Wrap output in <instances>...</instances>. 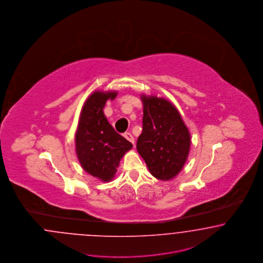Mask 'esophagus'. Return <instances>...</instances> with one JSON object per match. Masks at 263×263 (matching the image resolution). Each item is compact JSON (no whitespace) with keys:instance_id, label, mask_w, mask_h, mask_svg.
Returning <instances> with one entry per match:
<instances>
[{"instance_id":"esophagus-1","label":"esophagus","mask_w":263,"mask_h":263,"mask_svg":"<svg viewBox=\"0 0 263 263\" xmlns=\"http://www.w3.org/2000/svg\"><path fill=\"white\" fill-rule=\"evenodd\" d=\"M124 137L128 140L130 143H133V144H135V138H134V136L133 135L130 134V133H125L124 134Z\"/></svg>"}]
</instances>
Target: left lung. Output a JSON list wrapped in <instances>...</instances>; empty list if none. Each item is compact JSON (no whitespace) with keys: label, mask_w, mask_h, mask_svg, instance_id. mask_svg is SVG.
I'll use <instances>...</instances> for the list:
<instances>
[{"label":"left lung","mask_w":263,"mask_h":263,"mask_svg":"<svg viewBox=\"0 0 263 263\" xmlns=\"http://www.w3.org/2000/svg\"><path fill=\"white\" fill-rule=\"evenodd\" d=\"M143 104V129L136 143L137 152L155 178L170 181L186 163L191 134L177 107L158 96L140 95Z\"/></svg>","instance_id":"obj_1"}]
</instances>
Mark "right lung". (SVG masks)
I'll return each mask as SVG.
<instances>
[{"mask_svg":"<svg viewBox=\"0 0 263 263\" xmlns=\"http://www.w3.org/2000/svg\"><path fill=\"white\" fill-rule=\"evenodd\" d=\"M117 91H95L80 111L74 135L76 153L81 167L102 182L115 178L119 163L133 144L108 123L103 108L113 101Z\"/></svg>","mask_w":263,"mask_h":263,"instance_id":"add662e5","label":"right lung"}]
</instances>
